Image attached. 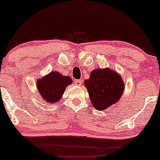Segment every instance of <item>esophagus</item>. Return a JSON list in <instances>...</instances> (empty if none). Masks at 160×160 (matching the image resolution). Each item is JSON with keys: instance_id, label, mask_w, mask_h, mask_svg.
Instances as JSON below:
<instances>
[{"instance_id": "1", "label": "esophagus", "mask_w": 160, "mask_h": 160, "mask_svg": "<svg viewBox=\"0 0 160 160\" xmlns=\"http://www.w3.org/2000/svg\"><path fill=\"white\" fill-rule=\"evenodd\" d=\"M82 82V80H80V79H79V80H75V81H74V83H75V85L76 86H78V87L81 86Z\"/></svg>"}]
</instances>
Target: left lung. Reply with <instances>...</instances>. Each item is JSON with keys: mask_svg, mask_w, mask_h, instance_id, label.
Wrapping results in <instances>:
<instances>
[{"mask_svg": "<svg viewBox=\"0 0 160 160\" xmlns=\"http://www.w3.org/2000/svg\"><path fill=\"white\" fill-rule=\"evenodd\" d=\"M92 105L97 111H105L116 104L124 92L125 85L122 77L110 68H97L84 81Z\"/></svg>", "mask_w": 160, "mask_h": 160, "instance_id": "1", "label": "left lung"}]
</instances>
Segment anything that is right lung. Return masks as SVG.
I'll return each instance as SVG.
<instances>
[{"label":"right lung","instance_id":"right-lung-1","mask_svg":"<svg viewBox=\"0 0 160 160\" xmlns=\"http://www.w3.org/2000/svg\"><path fill=\"white\" fill-rule=\"evenodd\" d=\"M72 82L70 76H64L58 71H52L38 79L36 86L42 100L50 105L60 101L66 88L72 84Z\"/></svg>","mask_w":160,"mask_h":160}]
</instances>
